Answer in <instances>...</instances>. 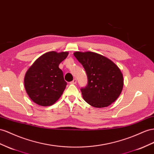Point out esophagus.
Here are the masks:
<instances>
[{"mask_svg":"<svg viewBox=\"0 0 154 154\" xmlns=\"http://www.w3.org/2000/svg\"><path fill=\"white\" fill-rule=\"evenodd\" d=\"M76 82H77V80H76V78H74V80H73L70 83V84H76Z\"/></svg>","mask_w":154,"mask_h":154,"instance_id":"obj_1","label":"esophagus"}]
</instances>
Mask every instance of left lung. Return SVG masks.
I'll use <instances>...</instances> for the list:
<instances>
[{"instance_id":"1","label":"left lung","mask_w":154,"mask_h":154,"mask_svg":"<svg viewBox=\"0 0 154 154\" xmlns=\"http://www.w3.org/2000/svg\"><path fill=\"white\" fill-rule=\"evenodd\" d=\"M84 67L88 84L82 89L84 100L94 107L110 106L121 93L124 79L121 70L113 61L93 52H74Z\"/></svg>"}]
</instances>
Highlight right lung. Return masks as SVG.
<instances>
[{
	"label": "right lung",
	"instance_id": "add662e5",
	"mask_svg": "<svg viewBox=\"0 0 154 154\" xmlns=\"http://www.w3.org/2000/svg\"><path fill=\"white\" fill-rule=\"evenodd\" d=\"M68 52L51 51L41 55L28 69L24 79V88L32 100L40 106L55 103L67 85L59 65Z\"/></svg>",
	"mask_w": 154,
	"mask_h": 154
}]
</instances>
